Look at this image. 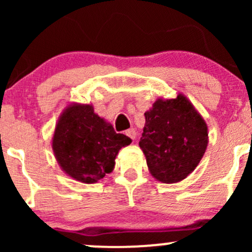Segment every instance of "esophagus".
<instances>
[{
	"label": "esophagus",
	"instance_id": "esophagus-1",
	"mask_svg": "<svg viewBox=\"0 0 252 252\" xmlns=\"http://www.w3.org/2000/svg\"><path fill=\"white\" fill-rule=\"evenodd\" d=\"M126 135L128 136V137L131 138L132 141H135V138H136V131H135V129H129V130H126Z\"/></svg>",
	"mask_w": 252,
	"mask_h": 252
}]
</instances>
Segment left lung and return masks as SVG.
Here are the masks:
<instances>
[{
    "label": "left lung",
    "mask_w": 252,
    "mask_h": 252,
    "mask_svg": "<svg viewBox=\"0 0 252 252\" xmlns=\"http://www.w3.org/2000/svg\"><path fill=\"white\" fill-rule=\"evenodd\" d=\"M144 116L138 144L150 174L163 184L186 179L200 162L209 144L204 118L182 94L174 99L158 98Z\"/></svg>",
    "instance_id": "1"
}]
</instances>
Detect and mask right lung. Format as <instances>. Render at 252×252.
I'll use <instances>...</instances> for the list:
<instances>
[{
    "instance_id": "obj_1",
    "label": "right lung",
    "mask_w": 252,
    "mask_h": 252,
    "mask_svg": "<svg viewBox=\"0 0 252 252\" xmlns=\"http://www.w3.org/2000/svg\"><path fill=\"white\" fill-rule=\"evenodd\" d=\"M130 143L128 136L117 134L91 104L79 103L63 109L52 137L60 168L83 184H94L111 173L118 152Z\"/></svg>"
}]
</instances>
